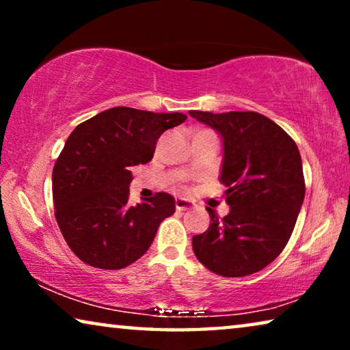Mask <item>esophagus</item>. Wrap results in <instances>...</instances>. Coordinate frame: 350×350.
Masks as SVG:
<instances>
[{
    "label": "esophagus",
    "instance_id": "1",
    "mask_svg": "<svg viewBox=\"0 0 350 350\" xmlns=\"http://www.w3.org/2000/svg\"><path fill=\"white\" fill-rule=\"evenodd\" d=\"M175 207L176 210H180V212H183V210H188V208H193L194 207V202L189 199H183V198H178L175 200Z\"/></svg>",
    "mask_w": 350,
    "mask_h": 350
}]
</instances>
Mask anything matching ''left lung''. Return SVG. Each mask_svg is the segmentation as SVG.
<instances>
[{
    "label": "left lung",
    "mask_w": 350,
    "mask_h": 350,
    "mask_svg": "<svg viewBox=\"0 0 350 350\" xmlns=\"http://www.w3.org/2000/svg\"><path fill=\"white\" fill-rule=\"evenodd\" d=\"M223 140L219 180L229 213L208 208L210 226L193 237V250L208 271L243 277L271 265L293 232L304 200L303 162L288 133L255 111H189Z\"/></svg>",
    "instance_id": "obj_1"
}]
</instances>
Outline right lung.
Returning a JSON list of instances; mask_svg holds the SVG:
<instances>
[{"label":"right lung","mask_w":350,"mask_h":350,"mask_svg":"<svg viewBox=\"0 0 350 350\" xmlns=\"http://www.w3.org/2000/svg\"><path fill=\"white\" fill-rule=\"evenodd\" d=\"M183 113L116 107L70 133L52 172L55 219L71 252L98 269H122L146 253L159 224L175 213L167 193L127 204L133 165L152 159L167 129Z\"/></svg>","instance_id":"add662e5"}]
</instances>
